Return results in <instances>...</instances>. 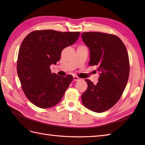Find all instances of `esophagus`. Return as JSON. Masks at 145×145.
Instances as JSON below:
<instances>
[{"label": "esophagus", "mask_w": 145, "mask_h": 145, "mask_svg": "<svg viewBox=\"0 0 145 145\" xmlns=\"http://www.w3.org/2000/svg\"><path fill=\"white\" fill-rule=\"evenodd\" d=\"M73 80H74L75 81H78V80H80V78H79L78 76H73Z\"/></svg>", "instance_id": "obj_1"}]
</instances>
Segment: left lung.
<instances>
[{"label": "left lung", "instance_id": "obj_1", "mask_svg": "<svg viewBox=\"0 0 145 145\" xmlns=\"http://www.w3.org/2000/svg\"><path fill=\"white\" fill-rule=\"evenodd\" d=\"M90 50V65H97L100 76L97 84L85 79L88 88L82 101L88 109L97 113L109 110L121 98L127 86L130 62L125 44L118 37L91 32L82 33Z\"/></svg>", "mask_w": 145, "mask_h": 145}]
</instances>
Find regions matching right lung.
<instances>
[{
  "mask_svg": "<svg viewBox=\"0 0 145 145\" xmlns=\"http://www.w3.org/2000/svg\"><path fill=\"white\" fill-rule=\"evenodd\" d=\"M79 32L35 30L24 39L19 48L17 70L27 98L41 108L56 105L73 80L51 72L50 66L60 60L61 52L77 40Z\"/></svg>",
  "mask_w": 145,
  "mask_h": 145,
  "instance_id": "right-lung-1",
  "label": "right lung"
}]
</instances>
